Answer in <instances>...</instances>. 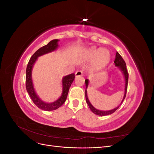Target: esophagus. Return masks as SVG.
I'll list each match as a JSON object with an SVG mask.
<instances>
[{"label":"esophagus","mask_w":154,"mask_h":154,"mask_svg":"<svg viewBox=\"0 0 154 154\" xmlns=\"http://www.w3.org/2000/svg\"><path fill=\"white\" fill-rule=\"evenodd\" d=\"M83 71H82V70H78V71H77L75 73V75L76 77L83 76Z\"/></svg>","instance_id":"34e87169"}]
</instances>
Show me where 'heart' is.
Segmentation results:
<instances>
[{
    "instance_id": "1",
    "label": "heart",
    "mask_w": 154,
    "mask_h": 154,
    "mask_svg": "<svg viewBox=\"0 0 154 154\" xmlns=\"http://www.w3.org/2000/svg\"><path fill=\"white\" fill-rule=\"evenodd\" d=\"M85 57L88 59L94 58L92 66L96 69L104 67L109 63L110 58V53L106 49H101L99 50L94 48L88 49L85 53Z\"/></svg>"
}]
</instances>
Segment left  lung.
<instances>
[{"label": "left lung", "mask_w": 154, "mask_h": 154, "mask_svg": "<svg viewBox=\"0 0 154 154\" xmlns=\"http://www.w3.org/2000/svg\"><path fill=\"white\" fill-rule=\"evenodd\" d=\"M114 63H115V66L119 67V69H121V71H122L124 74V76L125 78V94H124V97H123V100H122V103H120V105L116 107V108L112 109V110H107V111H102V110H99L96 109H95L94 106H93L91 103H90L89 100L88 99V97H87V90H85V98H86V102L88 104V106H89L90 109L91 110V111L93 113L96 114V115H98V116H107V115H110L111 114H113L114 112L118 110L119 109V106L122 105V103H123V101L124 100V99L126 97V94H127V86H128V72L127 71V66H126V63L125 62V60H123V58L122 57V56H121L118 52L116 53V58L114 60ZM85 87L86 88H87L88 84V80H85Z\"/></svg>", "instance_id": "8db88e82"}]
</instances>
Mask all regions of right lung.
<instances>
[{"mask_svg":"<svg viewBox=\"0 0 154 154\" xmlns=\"http://www.w3.org/2000/svg\"><path fill=\"white\" fill-rule=\"evenodd\" d=\"M58 40L55 39L51 40V42L43 47L40 48L37 50L36 52L32 54L31 57L29 61L27 64V66L26 68V90L29 94V96L33 103L42 110H46V111H51L54 110L58 109L60 106H61L64 102L66 101L67 94L69 92V88L71 87L72 82L75 78L74 74H71L69 75L65 76L63 78L62 80V85H63V92L62 94L60 96V98L57 100L53 103H45V102L42 101L39 97L37 96L36 92L35 91L33 85H32V78H31V71L32 68L36 60L40 56H42L45 54H47L48 53L52 52L54 51L56 49L58 48Z\"/></svg>","mask_w":154,"mask_h":154,"instance_id":"obj_1","label":"right lung"}]
</instances>
